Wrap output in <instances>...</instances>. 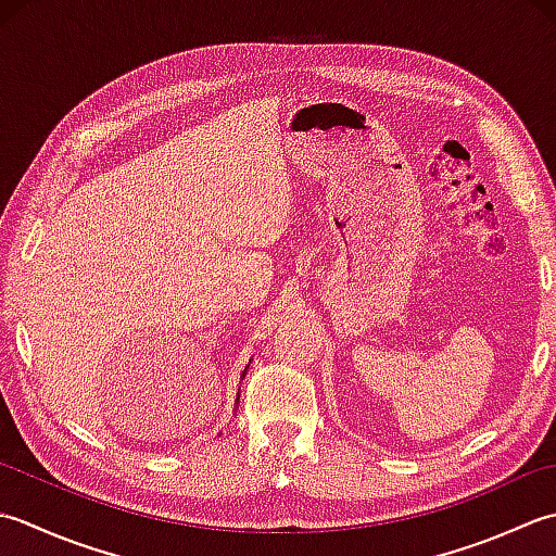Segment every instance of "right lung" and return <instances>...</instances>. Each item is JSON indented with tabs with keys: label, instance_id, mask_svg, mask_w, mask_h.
<instances>
[{
	"label": "right lung",
	"instance_id": "right-lung-1",
	"mask_svg": "<svg viewBox=\"0 0 556 556\" xmlns=\"http://www.w3.org/2000/svg\"><path fill=\"white\" fill-rule=\"evenodd\" d=\"M244 374H247V367H244V371H242V377H244Z\"/></svg>",
	"mask_w": 556,
	"mask_h": 556
}]
</instances>
